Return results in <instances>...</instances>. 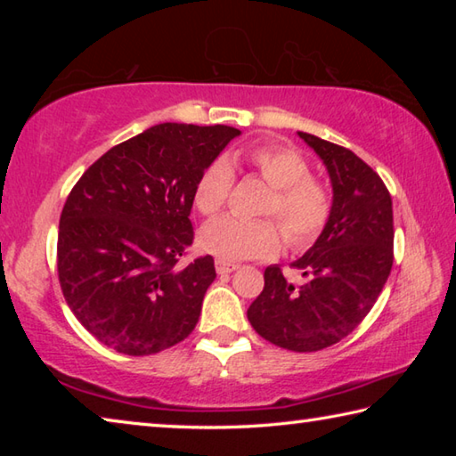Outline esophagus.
I'll return each mask as SVG.
<instances>
[{
    "label": "esophagus",
    "mask_w": 456,
    "mask_h": 456,
    "mask_svg": "<svg viewBox=\"0 0 456 456\" xmlns=\"http://www.w3.org/2000/svg\"><path fill=\"white\" fill-rule=\"evenodd\" d=\"M215 269H217L219 275H227V273H233L235 269H237V265H235V264H227V261L217 259V261H215Z\"/></svg>",
    "instance_id": "esophagus-1"
}]
</instances>
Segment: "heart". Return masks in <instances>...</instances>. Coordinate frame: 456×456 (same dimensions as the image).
<instances>
[{"label":"heart","mask_w":456,"mask_h":456,"mask_svg":"<svg viewBox=\"0 0 456 456\" xmlns=\"http://www.w3.org/2000/svg\"><path fill=\"white\" fill-rule=\"evenodd\" d=\"M247 167L273 187L267 213L277 215L293 247L314 241L330 217V195L310 179L304 157L281 144H259L217 159L203 168L192 189V203L200 215H215L227 203L233 187V168ZM281 245V231L273 221L223 215L199 231V247L221 261H243L272 256Z\"/></svg>","instance_id":"1"}]
</instances>
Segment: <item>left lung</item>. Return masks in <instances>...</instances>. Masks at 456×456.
I'll return each instance as SVG.
<instances>
[{"instance_id": "1", "label": "left lung", "mask_w": 456, "mask_h": 456, "mask_svg": "<svg viewBox=\"0 0 456 456\" xmlns=\"http://www.w3.org/2000/svg\"><path fill=\"white\" fill-rule=\"evenodd\" d=\"M326 165L331 183L330 217L320 237L291 267L264 273V291L247 310L261 338L291 352L338 344L372 310L392 269V199L380 176L352 151L297 133Z\"/></svg>"}]
</instances>
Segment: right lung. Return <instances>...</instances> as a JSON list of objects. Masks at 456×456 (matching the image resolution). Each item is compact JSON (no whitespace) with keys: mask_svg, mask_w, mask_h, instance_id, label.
Listing matches in <instances>:
<instances>
[{"mask_svg":"<svg viewBox=\"0 0 456 456\" xmlns=\"http://www.w3.org/2000/svg\"><path fill=\"white\" fill-rule=\"evenodd\" d=\"M239 134L165 122L114 146L76 183L60 215V288L100 344L149 356L195 330L217 273L211 256L176 265L192 243V189Z\"/></svg>","mask_w":456,"mask_h":456,"instance_id":"1","label":"right lung"}]
</instances>
